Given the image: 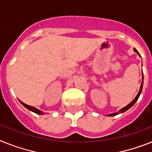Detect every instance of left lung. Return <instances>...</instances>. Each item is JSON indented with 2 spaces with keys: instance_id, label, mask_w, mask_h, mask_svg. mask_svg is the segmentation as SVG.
I'll list each match as a JSON object with an SVG mask.
<instances>
[{
  "instance_id": "1",
  "label": "left lung",
  "mask_w": 152,
  "mask_h": 152,
  "mask_svg": "<svg viewBox=\"0 0 152 152\" xmlns=\"http://www.w3.org/2000/svg\"><path fill=\"white\" fill-rule=\"evenodd\" d=\"M134 51L135 52H137V54H138L139 56L141 57V56H140V55H139L138 52H137V51L136 50V49H135V48H134ZM142 74H143V73H142ZM143 83H144V76H143V75H142V83H141V86H140V90H139L138 94H137V96H135L134 99V100H132V101H131V103H130V104H128V105H127V106H126V107H123V108H122V109L120 110H119V113H110V114H108V115H107L108 117H112V116H116V115H117V114H118V113H124V112L127 111V110H129L130 108L131 107H133L134 104L135 103H136V102H137V100H138L139 96H140V95H141V91H142V88H143Z\"/></svg>"
}]
</instances>
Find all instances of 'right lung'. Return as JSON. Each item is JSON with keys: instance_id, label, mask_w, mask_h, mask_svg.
<instances>
[{"instance_id": "add662e5", "label": "right lung", "mask_w": 152, "mask_h": 152, "mask_svg": "<svg viewBox=\"0 0 152 152\" xmlns=\"http://www.w3.org/2000/svg\"><path fill=\"white\" fill-rule=\"evenodd\" d=\"M20 101V103H21V104H22L25 107H26L27 109H28L29 110H31V111L34 112V113H38V114H40V115H42V114H44V112L41 111V110H38L37 108L34 107H31V106H29L28 105V104H25V103H23V102H21V100H19Z\"/></svg>"}]
</instances>
